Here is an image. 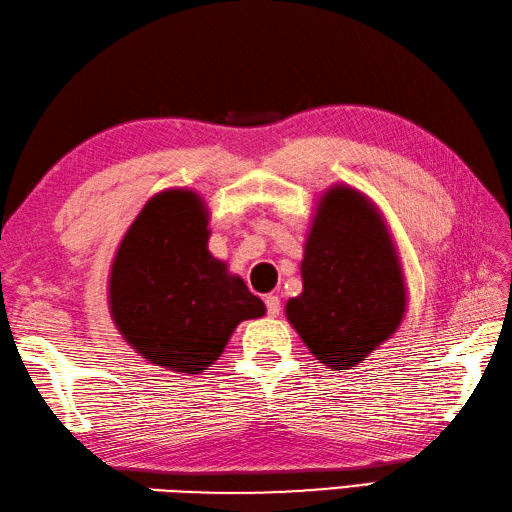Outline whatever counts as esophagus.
Masks as SVG:
<instances>
[{"label": "esophagus", "mask_w": 512, "mask_h": 512, "mask_svg": "<svg viewBox=\"0 0 512 512\" xmlns=\"http://www.w3.org/2000/svg\"><path fill=\"white\" fill-rule=\"evenodd\" d=\"M265 306H267V313L271 317H276L280 313V298H278V295H267Z\"/></svg>", "instance_id": "obj_1"}]
</instances>
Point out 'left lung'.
I'll list each match as a JSON object with an SVG mask.
<instances>
[{
  "label": "left lung",
  "instance_id": "1",
  "mask_svg": "<svg viewBox=\"0 0 512 512\" xmlns=\"http://www.w3.org/2000/svg\"><path fill=\"white\" fill-rule=\"evenodd\" d=\"M300 271L302 293L287 302V320L324 366L355 368L401 326V260L381 212L359 190L324 192Z\"/></svg>",
  "mask_w": 512,
  "mask_h": 512
}]
</instances>
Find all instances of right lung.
Segmentation results:
<instances>
[{"label": "right lung", "instance_id": "add662e5", "mask_svg": "<svg viewBox=\"0 0 512 512\" xmlns=\"http://www.w3.org/2000/svg\"><path fill=\"white\" fill-rule=\"evenodd\" d=\"M208 223L195 190L157 192L124 234L109 274V311L124 342L181 374L208 370L238 324L265 315L263 300L210 254Z\"/></svg>", "mask_w": 512, "mask_h": 512}]
</instances>
